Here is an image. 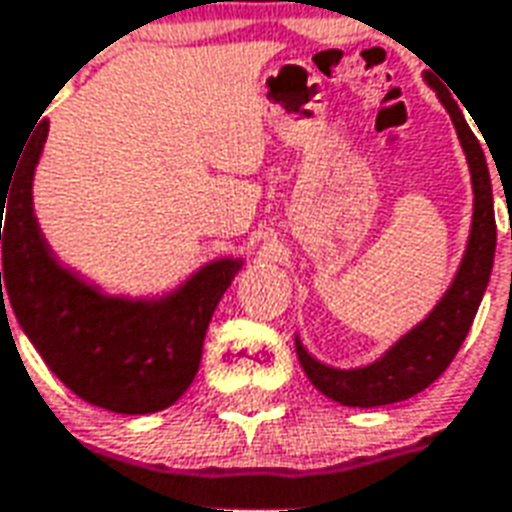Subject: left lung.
Instances as JSON below:
<instances>
[{"mask_svg": "<svg viewBox=\"0 0 512 512\" xmlns=\"http://www.w3.org/2000/svg\"><path fill=\"white\" fill-rule=\"evenodd\" d=\"M423 78L437 92L439 102L448 108L458 140H461V149L467 154L469 173H472L475 208H472L467 252L461 257L456 279L450 282L442 301L431 309L423 323L415 325L410 333H404L380 361L361 366V369H333V366H325L312 358L301 339L295 336V352H298V361L304 366L306 377L323 396L339 401L344 407H382V404H393V401L412 399L415 393L429 388L431 382L448 369L461 342L467 339L469 325L478 314V306L488 287V276L494 268L497 222H494V192H491L486 154L480 149L478 135L469 130L464 111L458 108L448 89L431 73H426Z\"/></svg>", "mask_w": 512, "mask_h": 512, "instance_id": "obj_1", "label": "left lung"}]
</instances>
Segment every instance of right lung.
<instances>
[{
  "label": "right lung",
  "instance_id": "1",
  "mask_svg": "<svg viewBox=\"0 0 512 512\" xmlns=\"http://www.w3.org/2000/svg\"><path fill=\"white\" fill-rule=\"evenodd\" d=\"M45 138L48 121H40L10 184H0V314L13 309L48 369L83 401L121 415L165 410L195 380L211 314L244 260H214L162 298L100 293L56 260L34 217Z\"/></svg>",
  "mask_w": 512,
  "mask_h": 512
}]
</instances>
